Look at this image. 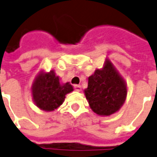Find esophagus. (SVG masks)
<instances>
[{"label": "esophagus", "mask_w": 157, "mask_h": 157, "mask_svg": "<svg viewBox=\"0 0 157 157\" xmlns=\"http://www.w3.org/2000/svg\"><path fill=\"white\" fill-rule=\"evenodd\" d=\"M74 89H75L76 91L80 92V91H81V89H82V88H81V86L76 84V85H74Z\"/></svg>", "instance_id": "obj_1"}]
</instances>
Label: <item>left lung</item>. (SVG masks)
<instances>
[{
  "label": "left lung",
  "instance_id": "obj_1",
  "mask_svg": "<svg viewBox=\"0 0 157 157\" xmlns=\"http://www.w3.org/2000/svg\"><path fill=\"white\" fill-rule=\"evenodd\" d=\"M127 85L110 60L106 59L102 69L88 77L84 90L89 106L100 116H110L120 109L127 97Z\"/></svg>",
  "mask_w": 157,
  "mask_h": 157
}]
</instances>
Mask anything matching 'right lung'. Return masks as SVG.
I'll list each match as a JSON object with an SVG mask.
<instances>
[{
  "label": "right lung",
  "instance_id": "obj_1",
  "mask_svg": "<svg viewBox=\"0 0 157 157\" xmlns=\"http://www.w3.org/2000/svg\"><path fill=\"white\" fill-rule=\"evenodd\" d=\"M74 90L69 83H61L59 78L54 71L44 73L41 71L36 76L31 91L34 102L42 110L50 112L62 104L67 94Z\"/></svg>",
  "mask_w": 157,
  "mask_h": 157
}]
</instances>
